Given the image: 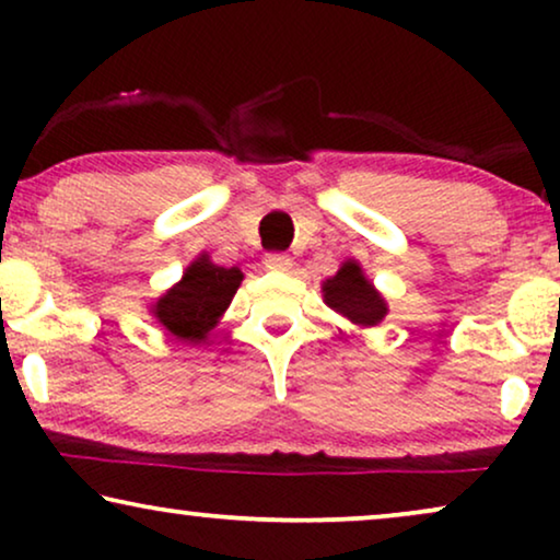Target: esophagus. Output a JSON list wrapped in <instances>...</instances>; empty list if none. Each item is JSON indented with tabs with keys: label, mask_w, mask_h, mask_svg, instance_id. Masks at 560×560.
I'll return each mask as SVG.
<instances>
[{
	"label": "esophagus",
	"mask_w": 560,
	"mask_h": 560,
	"mask_svg": "<svg viewBox=\"0 0 560 560\" xmlns=\"http://www.w3.org/2000/svg\"><path fill=\"white\" fill-rule=\"evenodd\" d=\"M265 267L272 272H288L290 267H293V259L282 255V252H270V255L265 257Z\"/></svg>",
	"instance_id": "1"
}]
</instances>
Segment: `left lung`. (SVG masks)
I'll use <instances>...</instances> for the list:
<instances>
[{
	"instance_id": "obj_1",
	"label": "left lung",
	"mask_w": 560,
	"mask_h": 560,
	"mask_svg": "<svg viewBox=\"0 0 560 560\" xmlns=\"http://www.w3.org/2000/svg\"><path fill=\"white\" fill-rule=\"evenodd\" d=\"M324 301L354 326H377L387 316V303L354 259L341 265V270L324 282Z\"/></svg>"
}]
</instances>
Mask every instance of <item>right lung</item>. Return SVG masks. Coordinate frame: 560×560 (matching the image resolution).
I'll use <instances>...</instances> for the list:
<instances>
[{"mask_svg":"<svg viewBox=\"0 0 560 560\" xmlns=\"http://www.w3.org/2000/svg\"><path fill=\"white\" fill-rule=\"evenodd\" d=\"M242 280L240 267L213 265L209 255H201L183 272L180 282L158 298L152 316L175 339L188 343L203 341L224 316Z\"/></svg>","mask_w":560,"mask_h":560,"instance_id":"right-lung-1","label":"right lung"}]
</instances>
